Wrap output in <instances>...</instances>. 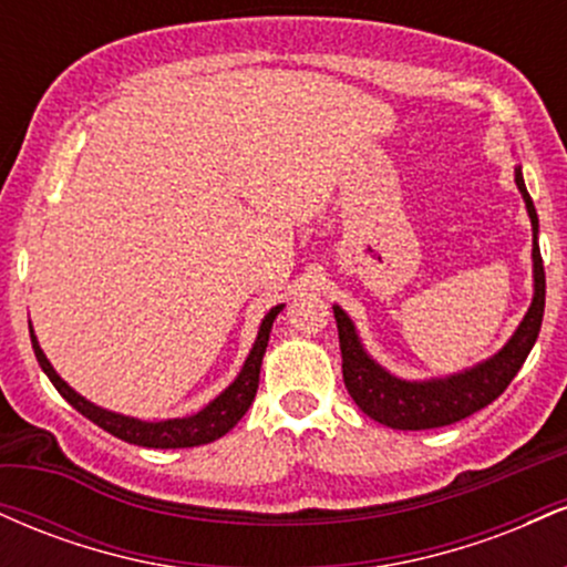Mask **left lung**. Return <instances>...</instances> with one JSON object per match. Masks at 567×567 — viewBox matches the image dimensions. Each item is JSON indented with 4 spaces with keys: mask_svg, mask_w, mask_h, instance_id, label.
<instances>
[{
    "mask_svg": "<svg viewBox=\"0 0 567 567\" xmlns=\"http://www.w3.org/2000/svg\"><path fill=\"white\" fill-rule=\"evenodd\" d=\"M514 181H517L519 194H523L525 207H528L533 226V303L528 315L519 322V328L506 341V347L498 354H493L491 360L480 362V365L464 370V373L447 375V379L402 381L389 370H383L368 354L347 311L341 306H333L338 343H341L343 357V383H347L357 408L373 421H379V424L402 429V432L451 426L455 421L491 405L498 394H504V389L509 386L517 370L528 360L544 320L546 277L542 250H538V216L519 167H514Z\"/></svg>",
    "mask_w": 567,
    "mask_h": 567,
    "instance_id": "left-lung-1",
    "label": "left lung"
}]
</instances>
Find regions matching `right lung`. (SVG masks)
<instances>
[{
  "instance_id": "add662e5",
  "label": "right lung",
  "mask_w": 567,
  "mask_h": 567,
  "mask_svg": "<svg viewBox=\"0 0 567 567\" xmlns=\"http://www.w3.org/2000/svg\"><path fill=\"white\" fill-rule=\"evenodd\" d=\"M279 311H282V303L275 306V309L264 317L261 328H258L256 343H252L243 370H239L237 379L229 383V389H224V392H220L213 402H207L199 413L186 415V419L141 421V419H130V415H120V413H112V410L97 408L90 400H84L82 394H76L74 389H71L69 383L55 373V368L50 365V360L44 357L42 347H39L34 330H31V347H34L39 368L48 373V379L53 381V386L63 394V400H66L71 408L80 410L84 419H90L93 424L101 426L103 432L114 434V437L141 447H197L224 437L229 429L237 426V421L247 413V408L252 405V400H256V392H258V375H261L266 343H269L271 324H275Z\"/></svg>"
}]
</instances>
